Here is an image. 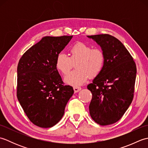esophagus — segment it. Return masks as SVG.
<instances>
[{"label":"esophagus","instance_id":"esophagus-1","mask_svg":"<svg viewBox=\"0 0 148 148\" xmlns=\"http://www.w3.org/2000/svg\"><path fill=\"white\" fill-rule=\"evenodd\" d=\"M73 88H74V91L75 93H77L78 92H79V91L81 90V88L78 87V86H74Z\"/></svg>","mask_w":148,"mask_h":148}]
</instances>
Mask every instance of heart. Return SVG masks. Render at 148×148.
Returning a JSON list of instances; mask_svg holds the SVG:
<instances>
[{"instance_id": "b5f03b06", "label": "heart", "mask_w": 148, "mask_h": 148, "mask_svg": "<svg viewBox=\"0 0 148 148\" xmlns=\"http://www.w3.org/2000/svg\"><path fill=\"white\" fill-rule=\"evenodd\" d=\"M106 56L103 50L82 42H78L70 49V56L64 53L56 56L55 65L62 74H67L76 64V70L72 71L65 77L69 85L78 86L86 82L88 76L95 77L103 68Z\"/></svg>"}]
</instances>
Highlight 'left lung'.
<instances>
[{
	"instance_id": "1",
	"label": "left lung",
	"mask_w": 148,
	"mask_h": 148,
	"mask_svg": "<svg viewBox=\"0 0 148 148\" xmlns=\"http://www.w3.org/2000/svg\"><path fill=\"white\" fill-rule=\"evenodd\" d=\"M87 37L101 47L106 56L102 71L87 86L92 93L90 114L100 125H111L121 119L132 102L136 65L116 37L109 34Z\"/></svg>"
}]
</instances>
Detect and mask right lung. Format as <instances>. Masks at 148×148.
Here are the masks:
<instances>
[{"label":"right lung","mask_w":148,"mask_h":148,"mask_svg":"<svg viewBox=\"0 0 148 148\" xmlns=\"http://www.w3.org/2000/svg\"><path fill=\"white\" fill-rule=\"evenodd\" d=\"M72 38V36L44 37L18 62L17 97L27 117L36 126L55 125L73 95V88L63 85L55 65L56 56Z\"/></svg>","instance_id":"right-lung-1"}]
</instances>
